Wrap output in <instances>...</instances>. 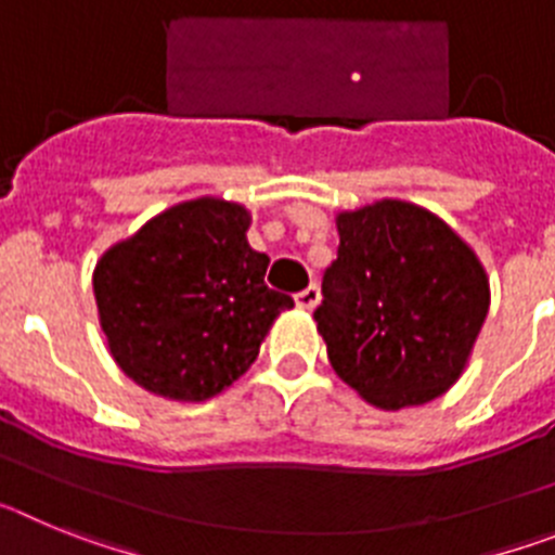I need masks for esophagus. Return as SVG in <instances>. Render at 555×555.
Masks as SVG:
<instances>
[{"label":"esophagus","mask_w":555,"mask_h":555,"mask_svg":"<svg viewBox=\"0 0 555 555\" xmlns=\"http://www.w3.org/2000/svg\"><path fill=\"white\" fill-rule=\"evenodd\" d=\"M294 302H297V308H302V311H313V308H317V302H320V288L317 286L302 288V292L294 297Z\"/></svg>","instance_id":"1"}]
</instances>
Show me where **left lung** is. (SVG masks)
Wrapping results in <instances>:
<instances>
[{"mask_svg":"<svg viewBox=\"0 0 555 555\" xmlns=\"http://www.w3.org/2000/svg\"><path fill=\"white\" fill-rule=\"evenodd\" d=\"M313 311L336 375L377 409L430 403L459 380L489 311L473 249L420 205L338 214Z\"/></svg>","mask_w":555,"mask_h":555,"instance_id":"left-lung-1","label":"left lung"}]
</instances>
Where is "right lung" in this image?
<instances>
[{
    "instance_id": "obj_1",
    "label": "right lung",
    "mask_w": 555,
    "mask_h": 555,
    "mask_svg": "<svg viewBox=\"0 0 555 555\" xmlns=\"http://www.w3.org/2000/svg\"><path fill=\"white\" fill-rule=\"evenodd\" d=\"M249 214L203 197L116 244L94 269L111 356L169 400L199 403L249 370L274 317L294 306L263 283L269 258L247 244Z\"/></svg>"
}]
</instances>
